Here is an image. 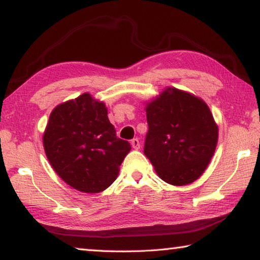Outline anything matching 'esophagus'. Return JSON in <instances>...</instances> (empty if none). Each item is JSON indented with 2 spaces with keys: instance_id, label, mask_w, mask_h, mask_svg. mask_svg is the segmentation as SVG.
Segmentation results:
<instances>
[{
  "instance_id": "esophagus-1",
  "label": "esophagus",
  "mask_w": 260,
  "mask_h": 260,
  "mask_svg": "<svg viewBox=\"0 0 260 260\" xmlns=\"http://www.w3.org/2000/svg\"><path fill=\"white\" fill-rule=\"evenodd\" d=\"M131 144H132V147H133L134 149H139L140 148V141H139V139H133L131 141Z\"/></svg>"
}]
</instances>
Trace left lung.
<instances>
[{
	"label": "left lung",
	"mask_w": 260,
	"mask_h": 260,
	"mask_svg": "<svg viewBox=\"0 0 260 260\" xmlns=\"http://www.w3.org/2000/svg\"><path fill=\"white\" fill-rule=\"evenodd\" d=\"M143 152L165 182L184 186L199 179L212 158L218 127L203 101L167 88L148 104Z\"/></svg>",
	"instance_id": "8db88e82"
}]
</instances>
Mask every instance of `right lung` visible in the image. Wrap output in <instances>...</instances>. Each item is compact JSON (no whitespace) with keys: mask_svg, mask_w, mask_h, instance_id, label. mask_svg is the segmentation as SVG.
<instances>
[{"mask_svg":"<svg viewBox=\"0 0 260 260\" xmlns=\"http://www.w3.org/2000/svg\"><path fill=\"white\" fill-rule=\"evenodd\" d=\"M43 147L55 172L83 192L111 186L131 150L128 141L117 136L104 103L87 93L52 110Z\"/></svg>","mask_w":260,"mask_h":260,"instance_id":"add662e5","label":"right lung"}]
</instances>
